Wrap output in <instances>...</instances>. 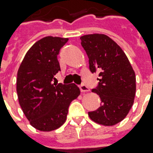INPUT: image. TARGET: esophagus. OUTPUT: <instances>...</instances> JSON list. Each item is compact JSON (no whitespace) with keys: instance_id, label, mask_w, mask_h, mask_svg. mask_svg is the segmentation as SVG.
<instances>
[{"instance_id":"34e87169","label":"esophagus","mask_w":153,"mask_h":153,"mask_svg":"<svg viewBox=\"0 0 153 153\" xmlns=\"http://www.w3.org/2000/svg\"><path fill=\"white\" fill-rule=\"evenodd\" d=\"M79 89H80V91H81V92H87V91H90L89 88H88L85 85H84V84L79 85Z\"/></svg>"}]
</instances>
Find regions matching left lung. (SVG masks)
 <instances>
[{"label":"left lung","instance_id":"left-lung-1","mask_svg":"<svg viewBox=\"0 0 153 153\" xmlns=\"http://www.w3.org/2000/svg\"><path fill=\"white\" fill-rule=\"evenodd\" d=\"M89 58L90 70L99 73V83L92 92L101 98L102 105L89 112L91 120L112 126L129 113L135 96V74L124 51L108 35L86 34L80 37Z\"/></svg>","mask_w":153,"mask_h":153}]
</instances>
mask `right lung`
I'll use <instances>...</instances> for the list:
<instances>
[{
  "label": "right lung",
  "mask_w": 153,
  "mask_h": 153,
  "mask_svg": "<svg viewBox=\"0 0 153 153\" xmlns=\"http://www.w3.org/2000/svg\"><path fill=\"white\" fill-rule=\"evenodd\" d=\"M68 38L46 36L30 47L18 71L17 93L20 107L30 124L51 131L65 123L68 107L79 94L75 84L52 83L61 71L57 55Z\"/></svg>",
  "instance_id": "obj_1"
}]
</instances>
